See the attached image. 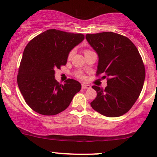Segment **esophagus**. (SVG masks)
<instances>
[{
  "label": "esophagus",
  "instance_id": "34e87169",
  "mask_svg": "<svg viewBox=\"0 0 157 157\" xmlns=\"http://www.w3.org/2000/svg\"><path fill=\"white\" fill-rule=\"evenodd\" d=\"M82 88L84 89H91V86L88 84H82Z\"/></svg>",
  "mask_w": 157,
  "mask_h": 157
}]
</instances>
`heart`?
I'll return each instance as SVG.
<instances>
[{"label": "heart", "instance_id": "1", "mask_svg": "<svg viewBox=\"0 0 157 157\" xmlns=\"http://www.w3.org/2000/svg\"><path fill=\"white\" fill-rule=\"evenodd\" d=\"M91 52V51H90V50H86V51H85V54L87 53V52ZM71 52H70L68 57V58H71ZM76 76L80 79H84L85 78L84 75L82 72H81V71H77V72L76 73Z\"/></svg>", "mask_w": 157, "mask_h": 157}]
</instances>
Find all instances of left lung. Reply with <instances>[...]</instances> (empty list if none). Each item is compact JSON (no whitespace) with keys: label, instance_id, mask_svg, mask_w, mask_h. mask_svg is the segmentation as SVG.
<instances>
[{"label":"left lung","instance_id":"obj_1","mask_svg":"<svg viewBox=\"0 0 157 157\" xmlns=\"http://www.w3.org/2000/svg\"><path fill=\"white\" fill-rule=\"evenodd\" d=\"M86 38L98 55L97 75L107 77L105 89L97 86L93 109L109 117L125 114L138 99L143 87L145 69L135 45L125 36L104 32L87 34Z\"/></svg>","mask_w":157,"mask_h":157}]
</instances>
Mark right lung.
Returning a JSON list of instances; mask_svg holds the SVG:
<instances>
[{
  "mask_svg": "<svg viewBox=\"0 0 157 157\" xmlns=\"http://www.w3.org/2000/svg\"><path fill=\"white\" fill-rule=\"evenodd\" d=\"M85 38L82 34L48 29L27 44L17 80L27 105L43 115H55L68 107L81 84L68 79L64 85L55 78V69L67 63L74 47Z\"/></svg>",
  "mask_w": 157,
  "mask_h": 157,
  "instance_id": "add662e5",
  "label": "right lung"
}]
</instances>
